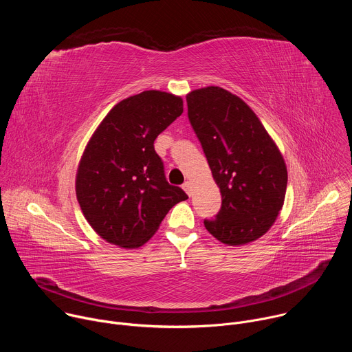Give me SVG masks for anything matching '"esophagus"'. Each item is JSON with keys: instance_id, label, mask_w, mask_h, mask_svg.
<instances>
[{"instance_id": "obj_1", "label": "esophagus", "mask_w": 352, "mask_h": 352, "mask_svg": "<svg viewBox=\"0 0 352 352\" xmlns=\"http://www.w3.org/2000/svg\"><path fill=\"white\" fill-rule=\"evenodd\" d=\"M182 188H184V190L190 196L192 195V182L190 181H186L184 185H182Z\"/></svg>"}]
</instances>
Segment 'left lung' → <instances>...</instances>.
I'll return each instance as SVG.
<instances>
[{"label": "left lung", "instance_id": "obj_1", "mask_svg": "<svg viewBox=\"0 0 352 352\" xmlns=\"http://www.w3.org/2000/svg\"><path fill=\"white\" fill-rule=\"evenodd\" d=\"M188 117L220 188L221 209L206 230L231 246L254 242L274 224L287 166L258 116L231 91L208 86L186 94Z\"/></svg>", "mask_w": 352, "mask_h": 352}]
</instances>
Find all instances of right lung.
<instances>
[{"label": "right lung", "instance_id": "obj_1", "mask_svg": "<svg viewBox=\"0 0 352 352\" xmlns=\"http://www.w3.org/2000/svg\"><path fill=\"white\" fill-rule=\"evenodd\" d=\"M182 111L179 96L146 90L116 104L87 142L76 173V197L90 227L107 242L142 246L168 210L188 199L167 182L153 144Z\"/></svg>", "mask_w": 352, "mask_h": 352}]
</instances>
